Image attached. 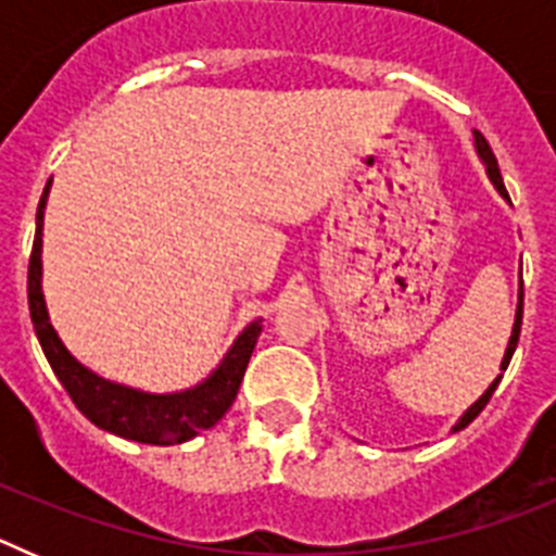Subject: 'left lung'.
<instances>
[{
    "instance_id": "obj_1",
    "label": "left lung",
    "mask_w": 556,
    "mask_h": 556,
    "mask_svg": "<svg viewBox=\"0 0 556 556\" xmlns=\"http://www.w3.org/2000/svg\"><path fill=\"white\" fill-rule=\"evenodd\" d=\"M476 150H479V155H481V161H484V164H488V175H490V180H493V186L495 189L501 191V194H504V198L509 200V194H507V189H504V180H501V169H498V161H495V155H493V150H490V144H488V139H484V136H481V132H476ZM520 320H523V281H520V298H518V312H515V326H513V337H509V345H507V353H504V358H501V370H507V365H509V358H513V353H515V348H518V337H520ZM498 381H501V376L495 378L493 384L488 387V392H484V395L479 397V401H476L473 406H470L468 412H465V415L459 417V424L454 426V431H459V429H465V426L470 424V420H473L476 415H479L481 409H484V406H488V401L490 397H493V392H495V387H498Z\"/></svg>"
}]
</instances>
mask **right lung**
<instances>
[{
    "label": "right lung",
    "instance_id": "obj_1",
    "mask_svg": "<svg viewBox=\"0 0 556 556\" xmlns=\"http://www.w3.org/2000/svg\"><path fill=\"white\" fill-rule=\"evenodd\" d=\"M47 194L49 184L41 194V203H38L36 239H33V253H29L27 267L29 317H33V328H36V337L41 342V351L47 356L49 367L55 370L58 381L68 392V397L75 401L77 409L91 424L100 426V429L132 440V443L147 445L186 443L191 437H198L200 431L219 424L225 412L236 401V392H239V384H242L250 353H253L255 339L262 333V326L250 323L239 333L228 356L223 358V365L194 390L172 392V395H152V392L132 390V387L113 384V381L100 378L97 372L83 367L66 351L55 328L49 326L47 303H43L41 292V230Z\"/></svg>",
    "mask_w": 556,
    "mask_h": 556
}]
</instances>
